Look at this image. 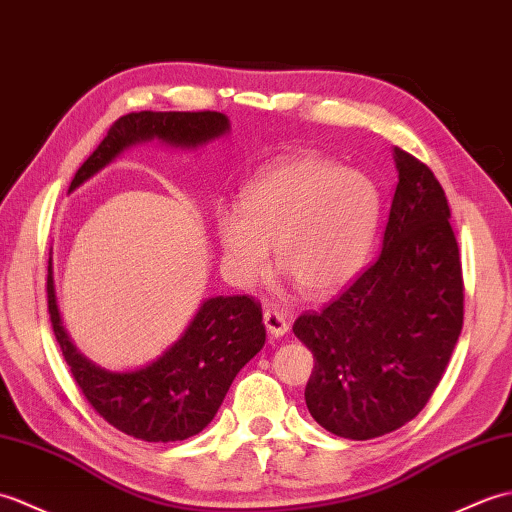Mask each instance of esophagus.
Wrapping results in <instances>:
<instances>
[{
	"instance_id": "34e87169",
	"label": "esophagus",
	"mask_w": 512,
	"mask_h": 512,
	"mask_svg": "<svg viewBox=\"0 0 512 512\" xmlns=\"http://www.w3.org/2000/svg\"><path fill=\"white\" fill-rule=\"evenodd\" d=\"M263 320H265V326L267 331L274 335V337H282L289 333V322H287V315L278 311V309H265L263 313Z\"/></svg>"
}]
</instances>
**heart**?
<instances>
[{"instance_id":"obj_1","label":"heart","mask_w":512,"mask_h":512,"mask_svg":"<svg viewBox=\"0 0 512 512\" xmlns=\"http://www.w3.org/2000/svg\"><path fill=\"white\" fill-rule=\"evenodd\" d=\"M381 195L374 181L317 153L269 164L245 186L238 208L214 212L225 274L252 287L278 267L313 298L337 293L359 274L377 234Z\"/></svg>"}]
</instances>
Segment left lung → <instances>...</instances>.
I'll return each mask as SVG.
<instances>
[{
  "mask_svg": "<svg viewBox=\"0 0 512 512\" xmlns=\"http://www.w3.org/2000/svg\"><path fill=\"white\" fill-rule=\"evenodd\" d=\"M394 162L399 184L379 258L324 311L293 324L315 359L306 407L350 440L385 436L418 416L462 331V263L445 190L399 146Z\"/></svg>",
  "mask_w": 512,
  "mask_h": 512,
  "instance_id": "left-lung-1",
  "label": "left lung"
}]
</instances>
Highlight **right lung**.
Instances as JSON below:
<instances>
[{
    "label": "right lung",
    "instance_id": "1",
    "mask_svg": "<svg viewBox=\"0 0 512 512\" xmlns=\"http://www.w3.org/2000/svg\"><path fill=\"white\" fill-rule=\"evenodd\" d=\"M230 133L219 111H140L122 116L87 157L70 192L83 186L135 144L160 140L179 149H199ZM48 265V311L56 342L89 405L120 429L144 442H175L197 436L217 416L234 377L265 346L263 309L249 295L203 300L186 331L160 357L135 370L96 366L72 344L63 328Z\"/></svg>",
    "mask_w": 512,
    "mask_h": 512
}]
</instances>
